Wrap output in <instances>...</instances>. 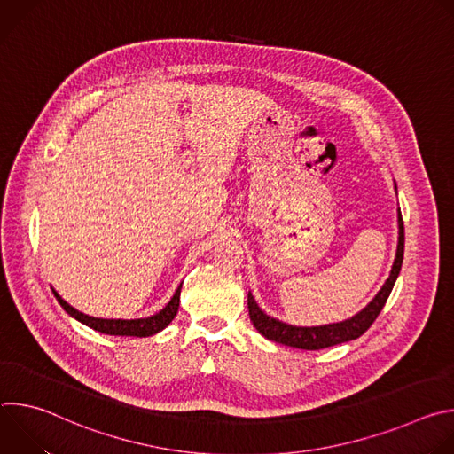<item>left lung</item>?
Listing matches in <instances>:
<instances>
[{"mask_svg": "<svg viewBox=\"0 0 454 454\" xmlns=\"http://www.w3.org/2000/svg\"><path fill=\"white\" fill-rule=\"evenodd\" d=\"M397 190V184H395ZM397 224H399V240H397V251H395V261L392 266L390 275H387L386 282L379 289V293L372 298V301L363 307L357 314L352 317H347L343 321L327 323V325H316V327H298L291 325V323L280 321L270 314H266L258 303L254 301L251 291L247 293V309H249V319L253 321L254 329L261 333L266 340H271L280 345H287L293 348L301 350H321L327 347H334L345 341L357 340L363 336L379 312L382 310L387 296H390L395 280L403 268V258H404V223L401 210H397Z\"/></svg>", "mask_w": 454, "mask_h": 454, "instance_id": "1", "label": "left lung"}]
</instances>
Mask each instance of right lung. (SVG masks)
<instances>
[{
  "instance_id": "right-lung-1",
  "label": "right lung",
  "mask_w": 454,
  "mask_h": 454,
  "mask_svg": "<svg viewBox=\"0 0 454 454\" xmlns=\"http://www.w3.org/2000/svg\"><path fill=\"white\" fill-rule=\"evenodd\" d=\"M181 286L176 289L174 296L170 298V301L156 314L149 316V317H137V319H107V317H95L90 314H84L81 310H77L75 307H72L68 301H64L60 298V294L53 291L57 301L60 303V307L67 310L72 317H75L77 321L84 323L90 329L102 333V334H109V336H135V338H149L158 334L160 331H163L168 323L174 319V316L177 314V307H179V294H181Z\"/></svg>"
}]
</instances>
